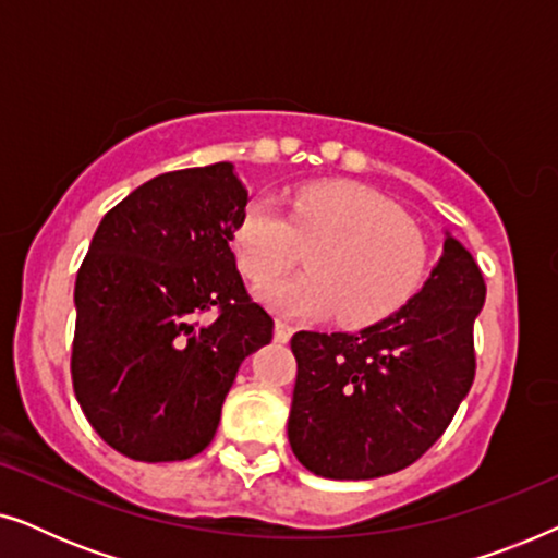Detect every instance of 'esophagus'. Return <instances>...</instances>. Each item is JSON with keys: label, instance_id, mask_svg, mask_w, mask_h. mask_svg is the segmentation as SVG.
<instances>
[{"label": "esophagus", "instance_id": "1", "mask_svg": "<svg viewBox=\"0 0 558 558\" xmlns=\"http://www.w3.org/2000/svg\"><path fill=\"white\" fill-rule=\"evenodd\" d=\"M294 327L287 323V319H277V325H274V340L277 342H289V338H292Z\"/></svg>", "mask_w": 558, "mask_h": 558}]
</instances>
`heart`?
<instances>
[{"mask_svg": "<svg viewBox=\"0 0 558 558\" xmlns=\"http://www.w3.org/2000/svg\"><path fill=\"white\" fill-rule=\"evenodd\" d=\"M311 250L307 275L275 280ZM233 248L243 274L271 310L289 317L330 315L345 325H368L391 315L424 277L429 246L424 233L386 197L361 185H315L289 203V216L269 195L246 203L233 226Z\"/></svg>", "mask_w": 558, "mask_h": 558, "instance_id": "1", "label": "heart"}]
</instances>
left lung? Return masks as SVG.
Here are the masks:
<instances>
[{
	"instance_id": "left-lung-1",
	"label": "left lung",
	"mask_w": 558,
	"mask_h": 558,
	"mask_svg": "<svg viewBox=\"0 0 558 558\" xmlns=\"http://www.w3.org/2000/svg\"><path fill=\"white\" fill-rule=\"evenodd\" d=\"M485 304L475 258L447 233L424 287L361 332L292 338L289 445L310 472L373 480L416 462L475 380L472 327Z\"/></svg>"
}]
</instances>
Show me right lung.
I'll return each instance as SVG.
<instances>
[{
	"label": "right lung",
	"instance_id": "add662e5",
	"mask_svg": "<svg viewBox=\"0 0 558 558\" xmlns=\"http://www.w3.org/2000/svg\"><path fill=\"white\" fill-rule=\"evenodd\" d=\"M246 203L233 165L216 162L144 182L96 228L75 279L73 391L132 460L201 454L241 363L271 342L231 251Z\"/></svg>",
	"mask_w": 558,
	"mask_h": 558
}]
</instances>
